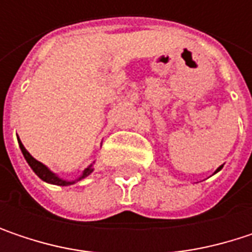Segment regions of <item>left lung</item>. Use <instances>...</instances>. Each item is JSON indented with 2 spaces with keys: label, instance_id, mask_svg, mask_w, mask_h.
I'll return each mask as SVG.
<instances>
[{
  "label": "left lung",
  "instance_id": "obj_1",
  "mask_svg": "<svg viewBox=\"0 0 252 252\" xmlns=\"http://www.w3.org/2000/svg\"><path fill=\"white\" fill-rule=\"evenodd\" d=\"M222 168H223V165H220V166H219V168H218V169H216V171H215V174H218V172H219V171H220V169H222Z\"/></svg>",
  "mask_w": 252,
  "mask_h": 252
}]
</instances>
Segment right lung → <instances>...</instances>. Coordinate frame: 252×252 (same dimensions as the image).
<instances>
[{
    "label": "right lung",
    "mask_w": 252,
    "mask_h": 252,
    "mask_svg": "<svg viewBox=\"0 0 252 252\" xmlns=\"http://www.w3.org/2000/svg\"><path fill=\"white\" fill-rule=\"evenodd\" d=\"M17 140H19V146H20V150H22V153H23V156H25L26 162L29 163V166L32 168V171L36 174V175L39 176L42 181H45V182H48V184H52V185H61V187H67V185H73V184H76L78 181H81L83 178H86V176H89L92 172H93V163L94 162H92L87 168H84V171L80 174V175L77 176L76 179H65V178H61L60 175H57L55 172H52L46 165H43L42 162H39V160H36L27 150H26V147L23 146V143H22V140L17 137Z\"/></svg>",
    "instance_id": "1"
}]
</instances>
